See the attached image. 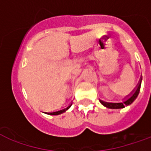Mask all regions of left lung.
<instances>
[{"label":"left lung","mask_w":151,"mask_h":151,"mask_svg":"<svg viewBox=\"0 0 151 151\" xmlns=\"http://www.w3.org/2000/svg\"><path fill=\"white\" fill-rule=\"evenodd\" d=\"M141 82H142V79L140 80V83H138V86H137V89L134 92V93L132 94V96L128 98L125 101L122 102V103H109V102H104L103 101H100L101 103L105 107L109 108V109H122V108H125V105H129L131 103H133V101L137 98V95L139 94V91H140L141 88Z\"/></svg>","instance_id":"1"}]
</instances>
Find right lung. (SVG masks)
Listing matches in <instances>:
<instances>
[{
	"label": "right lung",
	"mask_w": 151,
	"mask_h": 151,
	"mask_svg": "<svg viewBox=\"0 0 151 151\" xmlns=\"http://www.w3.org/2000/svg\"><path fill=\"white\" fill-rule=\"evenodd\" d=\"M71 104H70L68 107H67L66 109H62V110L56 111V112H53V113H47V114H50V115H59V114H61V113H64L66 110H68V109L71 107Z\"/></svg>",
	"instance_id": "obj_1"
}]
</instances>
